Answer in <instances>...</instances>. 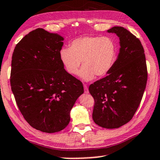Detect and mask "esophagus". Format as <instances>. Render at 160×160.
<instances>
[{
	"mask_svg": "<svg viewBox=\"0 0 160 160\" xmlns=\"http://www.w3.org/2000/svg\"><path fill=\"white\" fill-rule=\"evenodd\" d=\"M83 87H84V92L86 93V94H88V87H87L86 85H85V84H84Z\"/></svg>",
	"mask_w": 160,
	"mask_h": 160,
	"instance_id": "esophagus-1",
	"label": "esophagus"
}]
</instances>
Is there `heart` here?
Returning <instances> with one entry per match:
<instances>
[{"mask_svg":"<svg viewBox=\"0 0 160 160\" xmlns=\"http://www.w3.org/2000/svg\"><path fill=\"white\" fill-rule=\"evenodd\" d=\"M117 58V45L108 37L85 36L72 40L69 47L60 51V58L66 72L71 75L78 74L80 64L82 68L80 76L89 81L95 75L102 78L109 74Z\"/></svg>","mask_w":160,"mask_h":160,"instance_id":"b5f03b06","label":"heart"}]
</instances>
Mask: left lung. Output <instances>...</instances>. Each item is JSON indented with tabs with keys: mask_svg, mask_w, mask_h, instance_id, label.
Instances as JSON below:
<instances>
[{
	"mask_svg": "<svg viewBox=\"0 0 160 160\" xmlns=\"http://www.w3.org/2000/svg\"><path fill=\"white\" fill-rule=\"evenodd\" d=\"M108 32L120 38V53L108 75L91 84L88 91L94 100V122L102 128H117L128 122L137 112L148 72L144 48L136 36L121 26Z\"/></svg>",
	"mask_w": 160,
	"mask_h": 160,
	"instance_id": "obj_1",
	"label": "left lung"
}]
</instances>
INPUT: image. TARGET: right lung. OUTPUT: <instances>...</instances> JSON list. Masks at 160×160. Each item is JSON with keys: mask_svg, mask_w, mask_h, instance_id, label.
I'll use <instances>...</instances> for the list:
<instances>
[{"mask_svg": "<svg viewBox=\"0 0 160 160\" xmlns=\"http://www.w3.org/2000/svg\"><path fill=\"white\" fill-rule=\"evenodd\" d=\"M62 40L38 28L22 38L12 58L10 83L18 108L32 128L46 133L67 126L71 109L84 92L60 60Z\"/></svg>", "mask_w": 160, "mask_h": 160, "instance_id": "1", "label": "right lung"}]
</instances>
